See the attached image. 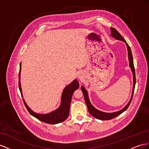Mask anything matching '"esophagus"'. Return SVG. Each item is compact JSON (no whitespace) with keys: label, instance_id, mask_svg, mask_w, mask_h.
Instances as JSON below:
<instances>
[{"label":"esophagus","instance_id":"obj_1","mask_svg":"<svg viewBox=\"0 0 149 149\" xmlns=\"http://www.w3.org/2000/svg\"><path fill=\"white\" fill-rule=\"evenodd\" d=\"M78 77H79V78H80V75H79V76H78Z\"/></svg>","mask_w":149,"mask_h":149}]
</instances>
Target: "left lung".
Instances as JSON below:
<instances>
[{
  "instance_id": "8db88e82",
  "label": "left lung",
  "mask_w": 149,
  "mask_h": 149,
  "mask_svg": "<svg viewBox=\"0 0 149 149\" xmlns=\"http://www.w3.org/2000/svg\"><path fill=\"white\" fill-rule=\"evenodd\" d=\"M110 34H111V36L114 37L115 39H116L117 40H122L123 42H124L127 47V50H128V57H129V66L130 67V69L132 70V72L133 74V80H134V86H133V89H132V95L131 96V98L130 101L129 102V103L127 104L125 107L124 108H123L122 110H119V111H117L116 112H112V113H106V112H101L100 110L96 109L91 104L90 100H89L88 97V93L87 91L85 89V88L82 86L81 87V90L83 92V94L84 96V99L85 102H86V105L87 106L88 110L89 113L91 114V116H93V117H95L97 119H100V120H110L112 119L114 117H116L117 116H119L122 113L124 112V111L127 109V108L129 107V106L131 102L132 99L133 97V93L134 92V89H135V83H136V79H135V69H134V61H133V57H132V54L131 52V49L130 48L129 45L127 43V42L125 40V39L122 37V36L120 34V33L118 32L116 29H114L113 27L110 28Z\"/></svg>"
}]
</instances>
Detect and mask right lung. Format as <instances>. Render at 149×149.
Masks as SVG:
<instances>
[{
  "instance_id": "add662e5",
  "label": "right lung",
  "mask_w": 149,
  "mask_h": 149,
  "mask_svg": "<svg viewBox=\"0 0 149 149\" xmlns=\"http://www.w3.org/2000/svg\"><path fill=\"white\" fill-rule=\"evenodd\" d=\"M20 70H21V63H20V71L19 73V88L20 91L21 95L22 97V89H21V85H20ZM79 87V83L77 80H74L73 82L70 83L69 85L64 88L62 94V99H61V105L57 109L54 111L47 114H40L37 113L30 109L28 105L25 103V100L23 99L24 103L25 105V107L27 108L29 112L31 113L32 116L36 117L39 120L47 123L49 124H56L58 123L62 122L65 121L69 114V109L70 106V102L72 94L74 92L77 90Z\"/></svg>"
}]
</instances>
